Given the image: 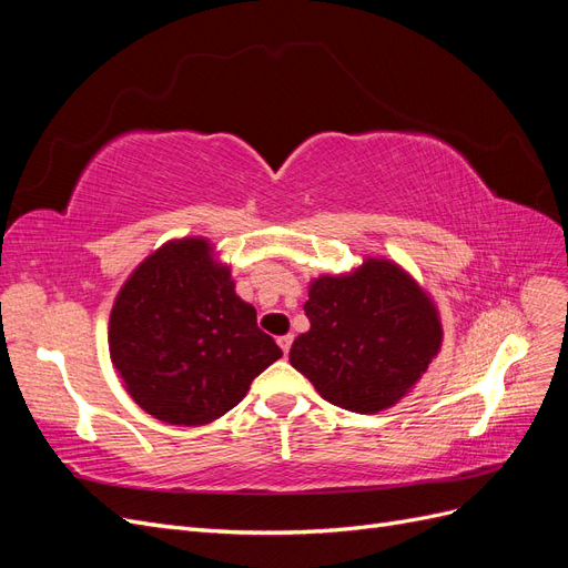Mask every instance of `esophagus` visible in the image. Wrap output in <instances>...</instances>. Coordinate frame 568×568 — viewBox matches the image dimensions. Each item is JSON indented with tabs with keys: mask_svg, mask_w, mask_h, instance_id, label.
Listing matches in <instances>:
<instances>
[{
	"mask_svg": "<svg viewBox=\"0 0 568 568\" xmlns=\"http://www.w3.org/2000/svg\"><path fill=\"white\" fill-rule=\"evenodd\" d=\"M277 343H280L282 353L286 355V353H288V348H291V343H294V336H291V334H286V336H280V338H277Z\"/></svg>",
	"mask_w": 568,
	"mask_h": 568,
	"instance_id": "1",
	"label": "esophagus"
}]
</instances>
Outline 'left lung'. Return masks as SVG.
<instances>
[{"label":"left lung","mask_w":568,"mask_h":568,"mask_svg":"<svg viewBox=\"0 0 568 568\" xmlns=\"http://www.w3.org/2000/svg\"><path fill=\"white\" fill-rule=\"evenodd\" d=\"M301 334L288 359L324 400L376 415L407 395L443 343L432 296L388 257H365L343 274H320L307 286Z\"/></svg>","instance_id":"1"}]
</instances>
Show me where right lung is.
Instances as JSON below:
<instances>
[{"label":"right lung","instance_id":"obj_1","mask_svg":"<svg viewBox=\"0 0 568 568\" xmlns=\"http://www.w3.org/2000/svg\"><path fill=\"white\" fill-rule=\"evenodd\" d=\"M109 353L130 398L178 426L227 415L282 357L203 236L170 239L134 267L111 307Z\"/></svg>","mask_w":568,"mask_h":568}]
</instances>
